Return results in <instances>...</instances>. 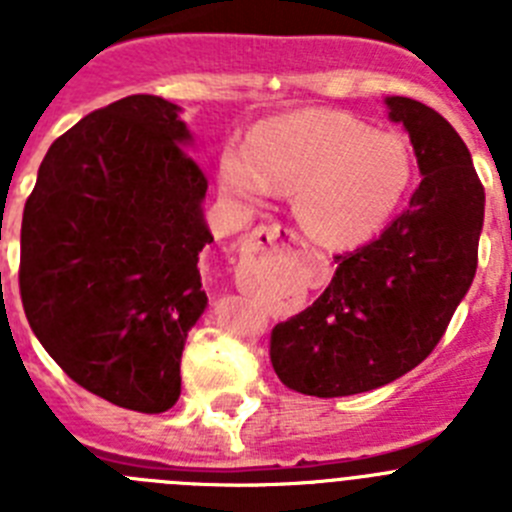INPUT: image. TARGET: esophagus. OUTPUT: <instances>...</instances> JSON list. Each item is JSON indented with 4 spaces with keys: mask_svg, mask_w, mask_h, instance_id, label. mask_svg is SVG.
<instances>
[{
    "mask_svg": "<svg viewBox=\"0 0 512 512\" xmlns=\"http://www.w3.org/2000/svg\"><path fill=\"white\" fill-rule=\"evenodd\" d=\"M300 241V235L292 228H282V225H261L253 230V241L256 243H277V241Z\"/></svg>",
    "mask_w": 512,
    "mask_h": 512,
    "instance_id": "obj_1",
    "label": "esophagus"
}]
</instances>
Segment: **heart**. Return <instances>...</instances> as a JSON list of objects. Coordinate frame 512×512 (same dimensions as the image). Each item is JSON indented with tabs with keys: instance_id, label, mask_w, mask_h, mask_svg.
Here are the masks:
<instances>
[{
	"instance_id": "obj_1",
	"label": "heart",
	"mask_w": 512,
	"mask_h": 512,
	"mask_svg": "<svg viewBox=\"0 0 512 512\" xmlns=\"http://www.w3.org/2000/svg\"><path fill=\"white\" fill-rule=\"evenodd\" d=\"M217 179L230 200L264 205L292 192V210L312 241L354 248L387 228L415 179L408 138L336 110L266 120L246 148L228 146Z\"/></svg>"
}]
</instances>
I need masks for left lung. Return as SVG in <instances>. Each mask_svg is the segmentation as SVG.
I'll return each instance as SVG.
<instances>
[{"instance_id":"1","label":"left lung","mask_w":512,"mask_h":512,"mask_svg":"<svg viewBox=\"0 0 512 512\" xmlns=\"http://www.w3.org/2000/svg\"><path fill=\"white\" fill-rule=\"evenodd\" d=\"M408 130L420 184L377 241L336 256L323 295L271 330V364L289 390L346 397L408 374L441 341L472 287L485 189L449 120L408 97H384Z\"/></svg>"}]
</instances>
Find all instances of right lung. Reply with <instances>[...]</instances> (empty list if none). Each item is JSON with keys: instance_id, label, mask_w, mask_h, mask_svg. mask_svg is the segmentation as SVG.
Segmentation results:
<instances>
[{"instance_id": "1", "label": "right lung", "mask_w": 512, "mask_h": 512, "mask_svg": "<svg viewBox=\"0 0 512 512\" xmlns=\"http://www.w3.org/2000/svg\"><path fill=\"white\" fill-rule=\"evenodd\" d=\"M192 146L182 107L117 99L53 140L22 212L35 338L84 390L138 413L179 400L187 333L207 307V176Z\"/></svg>"}]
</instances>
